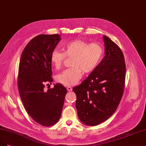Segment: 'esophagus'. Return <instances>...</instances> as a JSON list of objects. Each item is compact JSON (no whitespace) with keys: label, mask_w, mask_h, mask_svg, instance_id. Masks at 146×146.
<instances>
[{"label":"esophagus","mask_w":146,"mask_h":146,"mask_svg":"<svg viewBox=\"0 0 146 146\" xmlns=\"http://www.w3.org/2000/svg\"><path fill=\"white\" fill-rule=\"evenodd\" d=\"M66 89H67V90H68V91H71V90H72V88L71 87H70V86H68L66 88Z\"/></svg>","instance_id":"1"}]
</instances>
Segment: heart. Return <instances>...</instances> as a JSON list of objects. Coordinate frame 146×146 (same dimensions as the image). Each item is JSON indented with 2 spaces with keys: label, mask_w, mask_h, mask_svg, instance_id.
<instances>
[{
  "label": "heart",
  "mask_w": 146,
  "mask_h": 146,
  "mask_svg": "<svg viewBox=\"0 0 146 146\" xmlns=\"http://www.w3.org/2000/svg\"><path fill=\"white\" fill-rule=\"evenodd\" d=\"M63 52L54 49L51 54V62L53 66L59 69L67 57H72L71 66L57 77V81L66 86L75 85L85 74L91 72L97 67L103 57L104 49L98 43H91L75 40L64 43L62 46Z\"/></svg>",
  "instance_id": "b5f03b06"
}]
</instances>
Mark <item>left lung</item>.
<instances>
[{"label":"left lung","mask_w":146,"mask_h":146,"mask_svg":"<svg viewBox=\"0 0 146 146\" xmlns=\"http://www.w3.org/2000/svg\"><path fill=\"white\" fill-rule=\"evenodd\" d=\"M105 56L88 77L73 88L76 108L83 123L94 126L115 112L124 90L125 64L118 45L104 36Z\"/></svg>","instance_id":"obj_1"}]
</instances>
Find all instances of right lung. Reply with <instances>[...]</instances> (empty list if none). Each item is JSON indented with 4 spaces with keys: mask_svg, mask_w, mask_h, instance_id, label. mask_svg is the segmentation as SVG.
I'll return each instance as SVG.
<instances>
[{
    "mask_svg": "<svg viewBox=\"0 0 146 146\" xmlns=\"http://www.w3.org/2000/svg\"><path fill=\"white\" fill-rule=\"evenodd\" d=\"M60 40L58 34H40L31 40L20 60L18 89L23 106L35 121L51 126L61 116L66 88L56 84L44 90V83L53 81L51 54Z\"/></svg>",
    "mask_w": 146,
    "mask_h": 146,
    "instance_id": "right-lung-1",
    "label": "right lung"
}]
</instances>
